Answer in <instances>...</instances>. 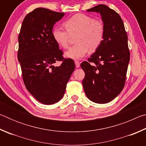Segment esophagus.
Masks as SVG:
<instances>
[{
	"instance_id": "34e87169",
	"label": "esophagus",
	"mask_w": 146,
	"mask_h": 146,
	"mask_svg": "<svg viewBox=\"0 0 146 146\" xmlns=\"http://www.w3.org/2000/svg\"><path fill=\"white\" fill-rule=\"evenodd\" d=\"M75 66H76V68H79V67H80V62H79L78 61L75 60Z\"/></svg>"
}]
</instances>
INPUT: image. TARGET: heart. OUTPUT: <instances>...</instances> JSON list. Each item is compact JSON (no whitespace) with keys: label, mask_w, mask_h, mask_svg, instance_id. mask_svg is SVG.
I'll return each mask as SVG.
<instances>
[{"label":"heart","mask_w":146,"mask_h":146,"mask_svg":"<svg viewBox=\"0 0 146 146\" xmlns=\"http://www.w3.org/2000/svg\"><path fill=\"white\" fill-rule=\"evenodd\" d=\"M67 31L56 27L53 29L52 36L58 45L67 48L71 36L76 35L75 46L66 51L65 56L73 60L83 58L90 50L94 52L102 44L104 38L105 28L100 21L84 14H76L64 23Z\"/></svg>","instance_id":"b5f03b06"}]
</instances>
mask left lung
Here are the masks:
<instances>
[{
	"instance_id": "left-lung-1",
	"label": "left lung",
	"mask_w": 146,
	"mask_h": 146,
	"mask_svg": "<svg viewBox=\"0 0 146 146\" xmlns=\"http://www.w3.org/2000/svg\"><path fill=\"white\" fill-rule=\"evenodd\" d=\"M87 11L100 13L105 34L102 44L89 62L80 64L85 72L82 85L89 99L105 104L117 97L125 84L130 58L127 35L120 16L108 6L99 4Z\"/></svg>"
}]
</instances>
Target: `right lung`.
Segmentation results:
<instances>
[{"label":"right lung","mask_w":146,"mask_h":146,"mask_svg":"<svg viewBox=\"0 0 146 146\" xmlns=\"http://www.w3.org/2000/svg\"><path fill=\"white\" fill-rule=\"evenodd\" d=\"M64 15L36 8L25 17L19 35L18 60L24 84L38 102L46 105L61 100L75 68L72 59L63 58V52L52 36L54 25ZM61 60L60 66H54Z\"/></svg>","instance_id":"add662e5"}]
</instances>
